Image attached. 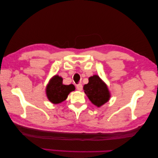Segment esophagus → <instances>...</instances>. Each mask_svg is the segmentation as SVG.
<instances>
[{"mask_svg":"<svg viewBox=\"0 0 158 158\" xmlns=\"http://www.w3.org/2000/svg\"><path fill=\"white\" fill-rule=\"evenodd\" d=\"M76 88L77 90H79V91H82V84H77L76 85Z\"/></svg>","mask_w":158,"mask_h":158,"instance_id":"obj_1","label":"esophagus"}]
</instances>
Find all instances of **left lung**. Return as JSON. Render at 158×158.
Listing matches in <instances>:
<instances>
[{"label":"left lung","mask_w":158,"mask_h":158,"mask_svg":"<svg viewBox=\"0 0 158 158\" xmlns=\"http://www.w3.org/2000/svg\"><path fill=\"white\" fill-rule=\"evenodd\" d=\"M83 89L91 102L97 107L108 102L110 97L107 85L97 75L89 77V82L84 85Z\"/></svg>","instance_id":"1"}]
</instances>
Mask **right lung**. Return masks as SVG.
Wrapping results in <instances>:
<instances>
[{"mask_svg": "<svg viewBox=\"0 0 158 158\" xmlns=\"http://www.w3.org/2000/svg\"><path fill=\"white\" fill-rule=\"evenodd\" d=\"M76 87L73 84H63L62 77L56 75L52 77L46 87V95L50 102L58 104L66 99L69 93L74 91Z\"/></svg>", "mask_w": 158, "mask_h": 158, "instance_id": "right-lung-1", "label": "right lung"}]
</instances>
